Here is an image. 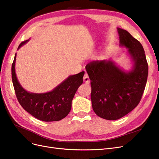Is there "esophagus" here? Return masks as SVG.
<instances>
[{
	"mask_svg": "<svg viewBox=\"0 0 159 159\" xmlns=\"http://www.w3.org/2000/svg\"><path fill=\"white\" fill-rule=\"evenodd\" d=\"M84 81L87 84H89L90 83V80L89 78V75L87 74H85L84 76Z\"/></svg>",
	"mask_w": 159,
	"mask_h": 159,
	"instance_id": "1",
	"label": "esophagus"
}]
</instances>
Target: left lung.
Wrapping results in <instances>:
<instances>
[{
  "label": "left lung",
  "instance_id": "left-lung-1",
  "mask_svg": "<svg viewBox=\"0 0 159 159\" xmlns=\"http://www.w3.org/2000/svg\"><path fill=\"white\" fill-rule=\"evenodd\" d=\"M120 46L126 47L133 61L125 71L111 60L93 61L86 65L91 80V99L95 114L107 120H117L140 102L148 77V64L143 47L127 30L117 28Z\"/></svg>",
  "mask_w": 159,
  "mask_h": 159
}]
</instances>
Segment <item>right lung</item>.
I'll list each match as a JSON object with an SVG mask.
<instances>
[{
	"label": "right lung",
	"instance_id": "right-lung-1",
	"mask_svg": "<svg viewBox=\"0 0 159 159\" xmlns=\"http://www.w3.org/2000/svg\"><path fill=\"white\" fill-rule=\"evenodd\" d=\"M28 42H22L18 50ZM15 54L12 64V80L19 103L35 118L40 121H57L66 117L71 108V102L78 88L83 83L84 71L70 75L50 92L30 93L24 89L18 82L15 72Z\"/></svg>",
	"mask_w": 159,
	"mask_h": 159
}]
</instances>
